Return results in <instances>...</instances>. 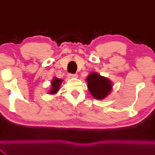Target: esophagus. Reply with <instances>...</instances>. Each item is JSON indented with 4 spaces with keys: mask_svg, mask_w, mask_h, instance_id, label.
<instances>
[{
    "mask_svg": "<svg viewBox=\"0 0 155 155\" xmlns=\"http://www.w3.org/2000/svg\"><path fill=\"white\" fill-rule=\"evenodd\" d=\"M68 78H78L77 74H71V73H69L68 74Z\"/></svg>",
    "mask_w": 155,
    "mask_h": 155,
    "instance_id": "34e87169",
    "label": "esophagus"
}]
</instances>
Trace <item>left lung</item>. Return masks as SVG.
<instances>
[{"label":"left lung","mask_w":155,"mask_h":155,"mask_svg":"<svg viewBox=\"0 0 155 155\" xmlns=\"http://www.w3.org/2000/svg\"><path fill=\"white\" fill-rule=\"evenodd\" d=\"M86 81L91 94L96 99L106 98L112 90L113 84L111 80L96 72L90 73L86 77Z\"/></svg>","instance_id":"obj_1"}]
</instances>
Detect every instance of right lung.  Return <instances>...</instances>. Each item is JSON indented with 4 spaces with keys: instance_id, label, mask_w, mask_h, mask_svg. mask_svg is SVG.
Returning a JSON list of instances; mask_svg holds the SVG:
<instances>
[{
    "instance_id": "add662e5",
    "label": "right lung",
    "mask_w": 155,
    "mask_h": 155,
    "mask_svg": "<svg viewBox=\"0 0 155 155\" xmlns=\"http://www.w3.org/2000/svg\"><path fill=\"white\" fill-rule=\"evenodd\" d=\"M62 82V79H59L57 78H54V79L50 82V88L49 90L50 94H55L60 90V86H61Z\"/></svg>"
}]
</instances>
